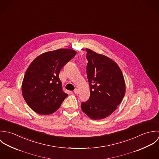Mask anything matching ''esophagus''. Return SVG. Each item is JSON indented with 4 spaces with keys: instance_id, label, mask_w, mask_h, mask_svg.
<instances>
[{
    "instance_id": "esophagus-1",
    "label": "esophagus",
    "mask_w": 159,
    "mask_h": 159,
    "mask_svg": "<svg viewBox=\"0 0 159 159\" xmlns=\"http://www.w3.org/2000/svg\"><path fill=\"white\" fill-rule=\"evenodd\" d=\"M74 93H75V94H78L79 93H80V91L78 89H75V91H74Z\"/></svg>"
}]
</instances>
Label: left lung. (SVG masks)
I'll list each match as a JSON object with an SVG mask.
<instances>
[{
	"mask_svg": "<svg viewBox=\"0 0 159 159\" xmlns=\"http://www.w3.org/2000/svg\"><path fill=\"white\" fill-rule=\"evenodd\" d=\"M90 97L81 103L83 113L93 120L106 118L117 109L125 93L122 71L110 57L86 49Z\"/></svg>",
	"mask_w": 159,
	"mask_h": 159,
	"instance_id": "1",
	"label": "left lung"
}]
</instances>
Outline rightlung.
Wrapping results in <instances>:
<instances>
[{"label": "right lung", "instance_id": "obj_1", "mask_svg": "<svg viewBox=\"0 0 159 159\" xmlns=\"http://www.w3.org/2000/svg\"><path fill=\"white\" fill-rule=\"evenodd\" d=\"M76 54L71 49H59L37 56L27 69L22 93L28 106L42 115L54 113L68 94L62 89L60 70Z\"/></svg>", "mask_w": 159, "mask_h": 159}]
</instances>
